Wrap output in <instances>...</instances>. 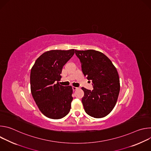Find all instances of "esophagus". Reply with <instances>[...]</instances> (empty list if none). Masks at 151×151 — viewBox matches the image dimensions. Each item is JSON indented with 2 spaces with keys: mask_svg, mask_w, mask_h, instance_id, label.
<instances>
[{
  "mask_svg": "<svg viewBox=\"0 0 151 151\" xmlns=\"http://www.w3.org/2000/svg\"><path fill=\"white\" fill-rule=\"evenodd\" d=\"M72 88H73V91H75V90H76L78 88L75 87H72Z\"/></svg>",
  "mask_w": 151,
  "mask_h": 151,
  "instance_id": "34e87169",
  "label": "esophagus"
}]
</instances>
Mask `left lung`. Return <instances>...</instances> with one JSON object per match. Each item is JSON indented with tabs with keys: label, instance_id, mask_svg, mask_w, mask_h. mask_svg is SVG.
<instances>
[{
	"label": "left lung",
	"instance_id": "obj_1",
	"mask_svg": "<svg viewBox=\"0 0 151 151\" xmlns=\"http://www.w3.org/2000/svg\"><path fill=\"white\" fill-rule=\"evenodd\" d=\"M81 63L82 71L93 82L92 91L82 87L83 108L88 115L101 118L113 110L120 90L118 73L111 60L101 52L88 50H75Z\"/></svg>",
	"mask_w": 151,
	"mask_h": 151
}]
</instances>
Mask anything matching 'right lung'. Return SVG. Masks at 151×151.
<instances>
[{
  "label": "right lung",
  "mask_w": 151,
  "mask_h": 151,
  "mask_svg": "<svg viewBox=\"0 0 151 151\" xmlns=\"http://www.w3.org/2000/svg\"><path fill=\"white\" fill-rule=\"evenodd\" d=\"M75 54V50H51L36 60L30 72V89L40 111L47 117L57 119L70 112L72 86L60 85L62 69Z\"/></svg>",
  "instance_id": "right-lung-1"
}]
</instances>
